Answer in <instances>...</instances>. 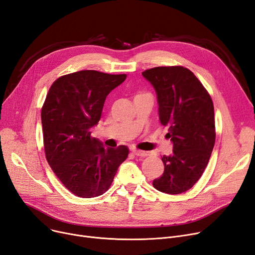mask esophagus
Instances as JSON below:
<instances>
[{"label": "esophagus", "mask_w": 255, "mask_h": 255, "mask_svg": "<svg viewBox=\"0 0 255 255\" xmlns=\"http://www.w3.org/2000/svg\"><path fill=\"white\" fill-rule=\"evenodd\" d=\"M132 152H133L136 156H148V155H150V152H148V151H141V150H138V149H133L132 150Z\"/></svg>", "instance_id": "1"}]
</instances>
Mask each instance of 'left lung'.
Listing matches in <instances>:
<instances>
[{
  "instance_id": "obj_1",
  "label": "left lung",
  "mask_w": 255,
  "mask_h": 255,
  "mask_svg": "<svg viewBox=\"0 0 255 255\" xmlns=\"http://www.w3.org/2000/svg\"><path fill=\"white\" fill-rule=\"evenodd\" d=\"M141 75L156 92L159 121L169 127L167 135L173 142V153L161 157L163 174L153 186L170 195L184 193L200 179L215 146L212 98L183 66H157Z\"/></svg>"
}]
</instances>
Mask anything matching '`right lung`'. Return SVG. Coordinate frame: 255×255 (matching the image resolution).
Wrapping results in <instances>:
<instances>
[{"label":"right lung","mask_w":255,"mask_h":255,"mask_svg":"<svg viewBox=\"0 0 255 255\" xmlns=\"http://www.w3.org/2000/svg\"><path fill=\"white\" fill-rule=\"evenodd\" d=\"M126 75L80 71L59 77L51 85L41 108L46 158L62 184L74 195H103L129 154L126 146L104 148L92 137L105 99Z\"/></svg>","instance_id":"right-lung-1"}]
</instances>
